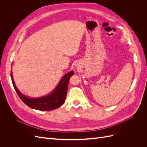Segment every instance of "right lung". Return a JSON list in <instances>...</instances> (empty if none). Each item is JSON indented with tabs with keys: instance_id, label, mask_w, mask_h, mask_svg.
Returning <instances> with one entry per match:
<instances>
[{
	"instance_id": "obj_1",
	"label": "right lung",
	"mask_w": 147,
	"mask_h": 147,
	"mask_svg": "<svg viewBox=\"0 0 147 147\" xmlns=\"http://www.w3.org/2000/svg\"><path fill=\"white\" fill-rule=\"evenodd\" d=\"M74 75V71L65 74L60 80L59 84L51 94L38 98H30L23 95L18 90L15 82L13 81L12 72L11 71V78L13 87L18 95L24 103L29 107L41 111H50L59 108L65 100V97L67 91L68 84L70 78Z\"/></svg>"
}]
</instances>
